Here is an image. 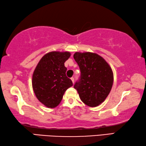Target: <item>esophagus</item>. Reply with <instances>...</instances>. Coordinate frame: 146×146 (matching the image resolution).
I'll return each mask as SVG.
<instances>
[{
	"mask_svg": "<svg viewBox=\"0 0 146 146\" xmlns=\"http://www.w3.org/2000/svg\"><path fill=\"white\" fill-rule=\"evenodd\" d=\"M71 81H72L73 83H74V78L73 77H71Z\"/></svg>",
	"mask_w": 146,
	"mask_h": 146,
	"instance_id": "esophagus-1",
	"label": "esophagus"
}]
</instances>
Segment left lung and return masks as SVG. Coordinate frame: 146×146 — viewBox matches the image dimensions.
Here are the masks:
<instances>
[{"label": "left lung", "instance_id": "1", "mask_svg": "<svg viewBox=\"0 0 146 146\" xmlns=\"http://www.w3.org/2000/svg\"><path fill=\"white\" fill-rule=\"evenodd\" d=\"M73 57L81 72L74 88L77 90L82 102L89 107H97L104 102L112 89V68L102 57L95 53L75 52Z\"/></svg>", "mask_w": 146, "mask_h": 146}]
</instances>
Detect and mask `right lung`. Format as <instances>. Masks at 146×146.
Segmentation results:
<instances>
[{"instance_id": "obj_1", "label": "right lung", "mask_w": 146, "mask_h": 146, "mask_svg": "<svg viewBox=\"0 0 146 146\" xmlns=\"http://www.w3.org/2000/svg\"><path fill=\"white\" fill-rule=\"evenodd\" d=\"M69 52H51L39 60L33 75V91L38 100L48 108H55L59 104L63 95L73 86L66 76L64 62L70 58Z\"/></svg>"}]
</instances>
